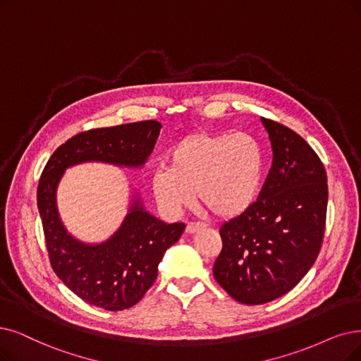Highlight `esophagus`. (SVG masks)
Returning <instances> with one entry per match:
<instances>
[{
    "instance_id": "34e87169",
    "label": "esophagus",
    "mask_w": 361,
    "mask_h": 361,
    "mask_svg": "<svg viewBox=\"0 0 361 361\" xmlns=\"http://www.w3.org/2000/svg\"><path fill=\"white\" fill-rule=\"evenodd\" d=\"M204 224H201V222H190L188 225H186V233L188 234H194V233H197V231H201V229H204Z\"/></svg>"
}]
</instances>
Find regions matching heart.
I'll return each mask as SVG.
<instances>
[{
	"label": "heart",
	"mask_w": 361,
	"mask_h": 361,
	"mask_svg": "<svg viewBox=\"0 0 361 361\" xmlns=\"http://www.w3.org/2000/svg\"><path fill=\"white\" fill-rule=\"evenodd\" d=\"M169 163L152 173V192L160 209L178 216L194 201L214 216L233 218L257 195L264 173V154L247 133L195 132L180 139Z\"/></svg>",
	"instance_id": "1"
}]
</instances>
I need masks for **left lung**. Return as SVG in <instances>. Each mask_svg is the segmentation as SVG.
I'll use <instances>...</instances> for the list:
<instances>
[{"instance_id":"obj_1","label":"left lung","mask_w":361,"mask_h":361,"mask_svg":"<svg viewBox=\"0 0 361 361\" xmlns=\"http://www.w3.org/2000/svg\"><path fill=\"white\" fill-rule=\"evenodd\" d=\"M272 147V166L257 200L219 233L222 250L213 276L246 305L286 295L320 253L327 210L322 160L292 128L261 118Z\"/></svg>"}]
</instances>
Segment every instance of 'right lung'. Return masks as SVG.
<instances>
[{
  "label": "right lung",
  "instance_id": "obj_1",
  "mask_svg": "<svg viewBox=\"0 0 361 361\" xmlns=\"http://www.w3.org/2000/svg\"><path fill=\"white\" fill-rule=\"evenodd\" d=\"M161 124L155 120L93 128L68 139L47 161L37 203L50 264L69 290L97 308L123 311L136 305L154 284L158 264L185 224H164L133 198L114 235L99 244L72 237L56 206V191L68 167L87 161L140 167L151 155Z\"/></svg>",
  "mask_w": 361,
  "mask_h": 361
}]
</instances>
